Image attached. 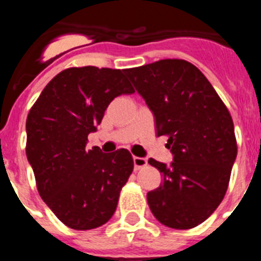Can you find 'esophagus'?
I'll list each match as a JSON object with an SVG mask.
<instances>
[{
    "label": "esophagus",
    "mask_w": 261,
    "mask_h": 261,
    "mask_svg": "<svg viewBox=\"0 0 261 261\" xmlns=\"http://www.w3.org/2000/svg\"><path fill=\"white\" fill-rule=\"evenodd\" d=\"M133 163H135V170H140L147 165V161L146 158H141V156H133Z\"/></svg>",
    "instance_id": "esophagus-1"
}]
</instances>
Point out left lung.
<instances>
[{
    "mask_svg": "<svg viewBox=\"0 0 261 261\" xmlns=\"http://www.w3.org/2000/svg\"><path fill=\"white\" fill-rule=\"evenodd\" d=\"M125 73L155 117L156 136H167L174 155L170 166L149 159L163 176L147 193L149 208L167 227H196L229 187L238 151L231 115L206 77L186 60H159Z\"/></svg>",
    "mask_w": 261,
    "mask_h": 261,
    "instance_id": "8db88e82",
    "label": "left lung"
}]
</instances>
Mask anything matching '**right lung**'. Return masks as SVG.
Instances as JSON below:
<instances>
[{"label":"right lung","mask_w":261,"mask_h":261,"mask_svg":"<svg viewBox=\"0 0 261 261\" xmlns=\"http://www.w3.org/2000/svg\"><path fill=\"white\" fill-rule=\"evenodd\" d=\"M125 69L69 68L52 78L26 121V154L39 195L64 225L90 230L116 211L133 171L132 154L87 150V136L116 96L133 94Z\"/></svg>","instance_id":"obj_1"}]
</instances>
